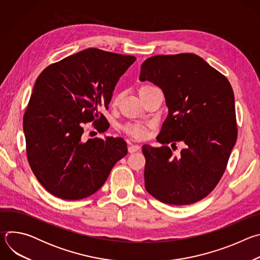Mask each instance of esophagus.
Here are the masks:
<instances>
[{
	"label": "esophagus",
	"instance_id": "1",
	"mask_svg": "<svg viewBox=\"0 0 260 260\" xmlns=\"http://www.w3.org/2000/svg\"><path fill=\"white\" fill-rule=\"evenodd\" d=\"M140 148H141V147H140L139 145H131V146L128 147V152H129V153H134V152L140 150Z\"/></svg>",
	"mask_w": 260,
	"mask_h": 260
}]
</instances>
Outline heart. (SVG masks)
Segmentation results:
<instances>
[{
	"label": "heart",
	"mask_w": 260,
	"mask_h": 260,
	"mask_svg": "<svg viewBox=\"0 0 260 260\" xmlns=\"http://www.w3.org/2000/svg\"><path fill=\"white\" fill-rule=\"evenodd\" d=\"M150 85H145L143 87H147ZM119 99V95L114 96L113 99V103H116ZM122 131L131 136L132 138L136 139V140H143L148 136V124L143 123V122H126L122 125Z\"/></svg>",
	"instance_id": "b5f03b06"
}]
</instances>
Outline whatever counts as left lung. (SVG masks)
Listing matches in <instances>:
<instances>
[{"label":"left lung","mask_w":260,"mask_h":260,"mask_svg":"<svg viewBox=\"0 0 260 260\" xmlns=\"http://www.w3.org/2000/svg\"><path fill=\"white\" fill-rule=\"evenodd\" d=\"M141 81L164 92L169 114L157 142L144 145L145 188L176 206L206 198L223 175L237 141L235 95L228 78L193 53L154 55L141 66ZM183 141L177 158L166 145Z\"/></svg>","instance_id":"1"}]
</instances>
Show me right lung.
Returning a JSON list of instances; mask_svg holds the SVG:
<instances>
[{"mask_svg": "<svg viewBox=\"0 0 260 260\" xmlns=\"http://www.w3.org/2000/svg\"><path fill=\"white\" fill-rule=\"evenodd\" d=\"M136 57L88 48L48 66L37 78L23 116L29 167L42 186L61 200L98 191L127 154L122 138L83 142V123L106 132L108 109L119 78Z\"/></svg>", "mask_w": 260, "mask_h": 260, "instance_id": "obj_1", "label": "right lung"}]
</instances>
